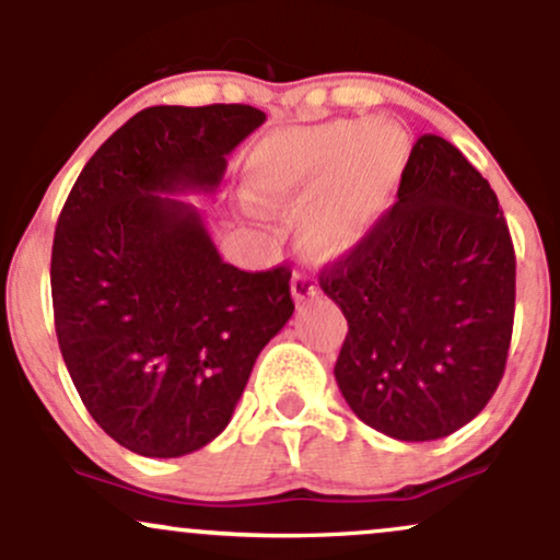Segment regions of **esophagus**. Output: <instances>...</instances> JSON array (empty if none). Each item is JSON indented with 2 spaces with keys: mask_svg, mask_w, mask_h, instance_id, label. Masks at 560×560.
<instances>
[{
  "mask_svg": "<svg viewBox=\"0 0 560 560\" xmlns=\"http://www.w3.org/2000/svg\"><path fill=\"white\" fill-rule=\"evenodd\" d=\"M318 294V284H316V279H313L311 273H305V271H298L292 276V298H294V302H305V300H311V298H316Z\"/></svg>",
  "mask_w": 560,
  "mask_h": 560,
  "instance_id": "34e87169",
  "label": "esophagus"
}]
</instances>
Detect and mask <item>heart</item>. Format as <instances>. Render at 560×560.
<instances>
[{
  "instance_id": "1",
  "label": "heart",
  "mask_w": 560,
  "mask_h": 560,
  "mask_svg": "<svg viewBox=\"0 0 560 560\" xmlns=\"http://www.w3.org/2000/svg\"><path fill=\"white\" fill-rule=\"evenodd\" d=\"M374 128L331 124L268 137L249 158V199L281 213L311 208L302 221V242L311 253L337 255L352 247L376 221L389 168L400 152L392 133ZM363 156L372 164L393 160L384 170L365 174Z\"/></svg>"
}]
</instances>
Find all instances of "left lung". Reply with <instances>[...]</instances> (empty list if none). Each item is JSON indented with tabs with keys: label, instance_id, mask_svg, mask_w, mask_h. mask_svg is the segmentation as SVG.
<instances>
[{
	"label": "left lung",
	"instance_id": "8db88e82",
	"mask_svg": "<svg viewBox=\"0 0 560 560\" xmlns=\"http://www.w3.org/2000/svg\"><path fill=\"white\" fill-rule=\"evenodd\" d=\"M318 281L347 318L334 376L371 429L440 440L490 402L511 347L516 253L458 147L423 133L397 202Z\"/></svg>",
	"mask_w": 560,
	"mask_h": 560
}]
</instances>
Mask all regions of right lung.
I'll use <instances>...</instances> for the list:
<instances>
[{"mask_svg": "<svg viewBox=\"0 0 560 560\" xmlns=\"http://www.w3.org/2000/svg\"><path fill=\"white\" fill-rule=\"evenodd\" d=\"M266 113L147 107L83 165L57 218L55 331L92 419L147 458H178L229 427L260 350L284 329L292 271H240L195 205Z\"/></svg>", "mask_w": 560, "mask_h": 560, "instance_id": "add662e5", "label": "right lung"}]
</instances>
